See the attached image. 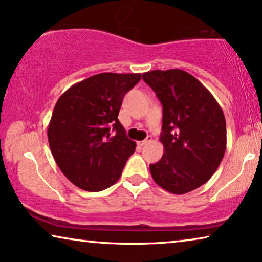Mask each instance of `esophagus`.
<instances>
[{"label": "esophagus", "mask_w": 262, "mask_h": 262, "mask_svg": "<svg viewBox=\"0 0 262 262\" xmlns=\"http://www.w3.org/2000/svg\"><path fill=\"white\" fill-rule=\"evenodd\" d=\"M151 141H152V137H147V138L145 139V140L139 141V142H138V145H139V146H141V147H142V146H145V145L149 144V142H151Z\"/></svg>", "instance_id": "1"}]
</instances>
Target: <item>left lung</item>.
<instances>
[{"mask_svg": "<svg viewBox=\"0 0 262 262\" xmlns=\"http://www.w3.org/2000/svg\"><path fill=\"white\" fill-rule=\"evenodd\" d=\"M142 79L163 105L162 159L149 165L155 182L186 194L211 179L226 149V123L212 93L182 69L151 71Z\"/></svg>", "mask_w": 262, "mask_h": 262, "instance_id": "1", "label": "left lung"}]
</instances>
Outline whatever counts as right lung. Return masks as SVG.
<instances>
[{"label":"right lung","instance_id":"add662e5","mask_svg":"<svg viewBox=\"0 0 262 262\" xmlns=\"http://www.w3.org/2000/svg\"><path fill=\"white\" fill-rule=\"evenodd\" d=\"M141 74L100 73L69 87L48 125L52 157L80 189L100 191L116 183L137 147L118 121L125 93Z\"/></svg>","mask_w":262,"mask_h":262}]
</instances>
